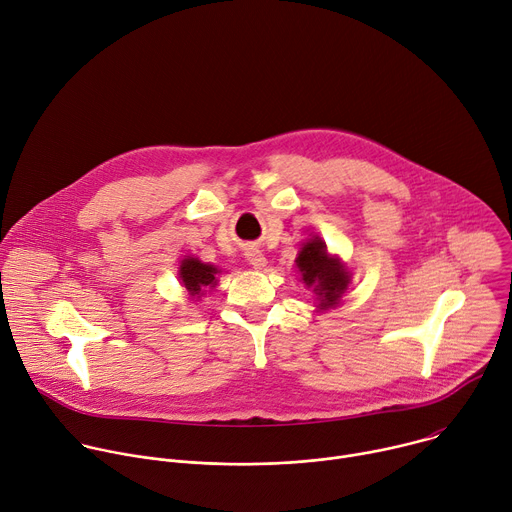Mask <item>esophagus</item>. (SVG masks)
<instances>
[{
  "label": "esophagus",
  "mask_w": 512,
  "mask_h": 512,
  "mask_svg": "<svg viewBox=\"0 0 512 512\" xmlns=\"http://www.w3.org/2000/svg\"><path fill=\"white\" fill-rule=\"evenodd\" d=\"M245 257H247L249 265H251L253 269H257V271L267 265V259H265V255H263L259 249H249V251L245 253Z\"/></svg>",
  "instance_id": "esophagus-1"
}]
</instances>
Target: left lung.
Instances as JSON below:
<instances>
[{
    "label": "left lung",
    "mask_w": 512,
    "mask_h": 512,
    "mask_svg": "<svg viewBox=\"0 0 512 512\" xmlns=\"http://www.w3.org/2000/svg\"><path fill=\"white\" fill-rule=\"evenodd\" d=\"M296 265L302 273V281L316 294L320 310H330L340 304L350 283V271L338 257L328 253L326 243L318 235L302 245Z\"/></svg>",
    "instance_id": "8db88e82"
}]
</instances>
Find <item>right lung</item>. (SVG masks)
<instances>
[{
	"label": "right lung",
	"mask_w": 512,
	"mask_h": 512,
	"mask_svg": "<svg viewBox=\"0 0 512 512\" xmlns=\"http://www.w3.org/2000/svg\"><path fill=\"white\" fill-rule=\"evenodd\" d=\"M221 273V269L210 265V263H202L200 259L196 257H186L180 261V269H178V275H180V281L182 285L188 289L190 298L196 302L198 298L204 296L206 287H216L218 279L216 275Z\"/></svg>",
	"instance_id": "obj_1"
}]
</instances>
